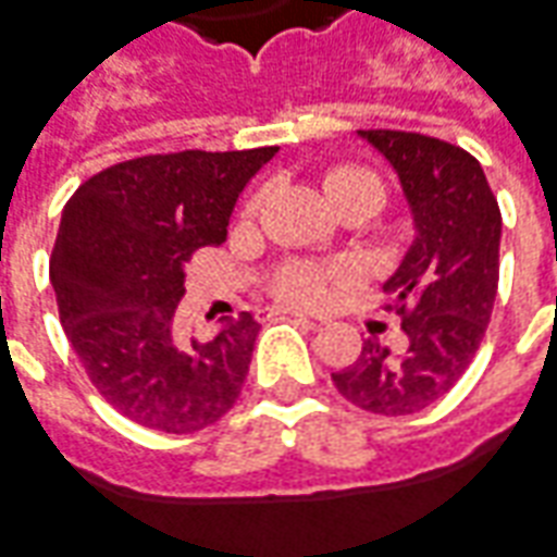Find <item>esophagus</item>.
I'll list each match as a JSON object with an SVG mask.
<instances>
[{
  "instance_id": "34e87169",
  "label": "esophagus",
  "mask_w": 557,
  "mask_h": 557,
  "mask_svg": "<svg viewBox=\"0 0 557 557\" xmlns=\"http://www.w3.org/2000/svg\"><path fill=\"white\" fill-rule=\"evenodd\" d=\"M283 313H289V317H295L298 322H307V325H317L319 319L310 317V313H305V310H283Z\"/></svg>"
}]
</instances>
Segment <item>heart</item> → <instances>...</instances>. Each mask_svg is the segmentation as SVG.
<instances>
[{"label":"heart","mask_w":557,"mask_h":557,"mask_svg":"<svg viewBox=\"0 0 557 557\" xmlns=\"http://www.w3.org/2000/svg\"><path fill=\"white\" fill-rule=\"evenodd\" d=\"M346 189H380L383 193V184H380V177L373 171L352 169V165L332 169L325 174V193H329V198H337ZM341 280H344V274L337 268L289 262L274 277L271 289L286 305H325Z\"/></svg>","instance_id":"b5f03b06"}]
</instances>
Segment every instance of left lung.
I'll return each instance as SVG.
<instances>
[{
	"instance_id": "1",
	"label": "left lung",
	"mask_w": 557,
	"mask_h": 557,
	"mask_svg": "<svg viewBox=\"0 0 557 557\" xmlns=\"http://www.w3.org/2000/svg\"><path fill=\"white\" fill-rule=\"evenodd\" d=\"M361 135L398 171L416 220L413 247L386 283L407 346L388 352L368 337L356 364L332 380L359 410L413 416L465 376L485 337L500 274V208L465 147L422 132Z\"/></svg>"
}]
</instances>
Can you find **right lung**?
Listing matches in <instances>:
<instances>
[{
  "label": "right lung",
  "mask_w": 557,
  "mask_h": 557,
  "mask_svg": "<svg viewBox=\"0 0 557 557\" xmlns=\"http://www.w3.org/2000/svg\"><path fill=\"white\" fill-rule=\"evenodd\" d=\"M274 153L126 159L62 208L50 252L62 332L96 392L141 428L193 434L238 400L259 322L240 313L213 341H184L174 317L189 259L223 244L244 186Z\"/></svg>",
  "instance_id": "1"
}]
</instances>
